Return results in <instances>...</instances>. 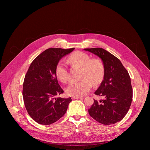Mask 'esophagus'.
<instances>
[{"mask_svg": "<svg viewBox=\"0 0 150 150\" xmlns=\"http://www.w3.org/2000/svg\"><path fill=\"white\" fill-rule=\"evenodd\" d=\"M81 98V97H79V96H73V97H72V99H78V98Z\"/></svg>", "mask_w": 150, "mask_h": 150, "instance_id": "obj_1", "label": "esophagus"}]
</instances>
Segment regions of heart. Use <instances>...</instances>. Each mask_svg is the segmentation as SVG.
Segmentation results:
<instances>
[{
    "label": "heart",
    "instance_id": "heart-1",
    "mask_svg": "<svg viewBox=\"0 0 150 150\" xmlns=\"http://www.w3.org/2000/svg\"><path fill=\"white\" fill-rule=\"evenodd\" d=\"M68 61L72 65L82 68L81 81L73 82L66 90L69 96H82L87 94L94 85L100 83L104 76L105 69L103 62L98 59H91L86 53L76 51L68 57ZM55 74L60 81L67 83L69 81V72L67 63L63 59L60 60L56 66Z\"/></svg>",
    "mask_w": 150,
    "mask_h": 150
}]
</instances>
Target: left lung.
<instances>
[{"mask_svg":"<svg viewBox=\"0 0 150 150\" xmlns=\"http://www.w3.org/2000/svg\"><path fill=\"white\" fill-rule=\"evenodd\" d=\"M101 59L104 66V79L94 93L103 97L98 103L94 100L88 109L90 115L105 125L120 121L127 114L132 100V87L127 71L116 56L102 48L85 49Z\"/></svg>","mask_w":150,"mask_h":150,"instance_id":"obj_1","label":"left lung"}]
</instances>
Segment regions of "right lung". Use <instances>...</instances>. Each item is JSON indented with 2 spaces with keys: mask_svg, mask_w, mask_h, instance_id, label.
Segmentation results:
<instances>
[{
  "mask_svg": "<svg viewBox=\"0 0 150 150\" xmlns=\"http://www.w3.org/2000/svg\"><path fill=\"white\" fill-rule=\"evenodd\" d=\"M74 49H48L28 68L23 83V99L28 113L39 124L51 125L67 112L72 99L55 98L64 92L58 83L55 68L60 59Z\"/></svg>",
  "mask_w": 150,
  "mask_h": 150,
  "instance_id": "1",
  "label": "right lung"
}]
</instances>
